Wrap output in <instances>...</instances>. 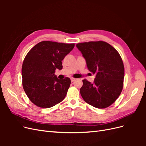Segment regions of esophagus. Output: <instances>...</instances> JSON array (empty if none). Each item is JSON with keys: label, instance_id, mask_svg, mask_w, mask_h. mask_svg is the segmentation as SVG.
Wrapping results in <instances>:
<instances>
[{"label": "esophagus", "instance_id": "1", "mask_svg": "<svg viewBox=\"0 0 146 146\" xmlns=\"http://www.w3.org/2000/svg\"><path fill=\"white\" fill-rule=\"evenodd\" d=\"M76 79L74 78H70V80H71V82H74V81H76Z\"/></svg>", "mask_w": 146, "mask_h": 146}]
</instances>
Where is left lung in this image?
<instances>
[{
	"label": "left lung",
	"instance_id": "left-lung-1",
	"mask_svg": "<svg viewBox=\"0 0 146 146\" xmlns=\"http://www.w3.org/2000/svg\"><path fill=\"white\" fill-rule=\"evenodd\" d=\"M90 72L96 74L93 83L83 80L80 92L86 103L105 108L120 96L124 78V66L118 52L104 41L77 44Z\"/></svg>",
	"mask_w": 146,
	"mask_h": 146
}]
</instances>
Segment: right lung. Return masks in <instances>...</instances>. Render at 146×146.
I'll return each instance as SVG.
<instances>
[{"label":"right lung","instance_id":"add662e5","mask_svg":"<svg viewBox=\"0 0 146 146\" xmlns=\"http://www.w3.org/2000/svg\"><path fill=\"white\" fill-rule=\"evenodd\" d=\"M75 44L41 41L28 52L23 61L22 77L24 90L30 100L41 108H50L62 101L70 85L55 75L56 69H62V60Z\"/></svg>","mask_w":146,"mask_h":146}]
</instances>
